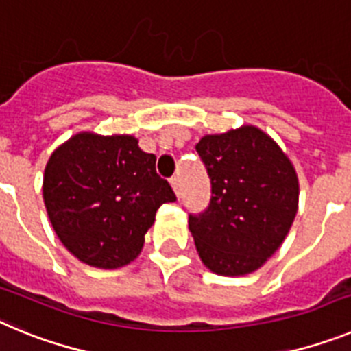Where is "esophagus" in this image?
<instances>
[{
    "label": "esophagus",
    "instance_id": "esophagus-1",
    "mask_svg": "<svg viewBox=\"0 0 351 351\" xmlns=\"http://www.w3.org/2000/svg\"><path fill=\"white\" fill-rule=\"evenodd\" d=\"M170 184H172V188H173V191H176V195H181V181H179V178L178 176H173L172 179H170Z\"/></svg>",
    "mask_w": 351,
    "mask_h": 351
}]
</instances>
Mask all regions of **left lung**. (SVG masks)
<instances>
[{"mask_svg": "<svg viewBox=\"0 0 351 351\" xmlns=\"http://www.w3.org/2000/svg\"><path fill=\"white\" fill-rule=\"evenodd\" d=\"M210 179V204L191 216L198 256L219 276L258 271L280 250L299 209V178L283 149L253 125L197 144Z\"/></svg>", "mask_w": 351, "mask_h": 351, "instance_id": "left-lung-1", "label": "left lung"}]
</instances>
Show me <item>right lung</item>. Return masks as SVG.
I'll return each instance as SVG.
<instances>
[{
    "mask_svg": "<svg viewBox=\"0 0 351 351\" xmlns=\"http://www.w3.org/2000/svg\"><path fill=\"white\" fill-rule=\"evenodd\" d=\"M43 202L71 255L119 269L141 255L161 204L176 195L156 173V156L133 135L80 132L54 149L43 172Z\"/></svg>",
    "mask_w": 351,
    "mask_h": 351,
    "instance_id": "obj_1",
    "label": "right lung"
}]
</instances>
